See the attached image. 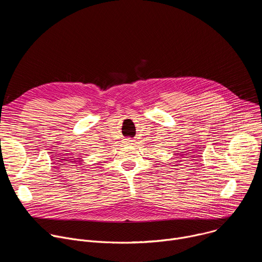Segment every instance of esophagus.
Returning a JSON list of instances; mask_svg holds the SVG:
<instances>
[{"instance_id": "esophagus-1", "label": "esophagus", "mask_w": 262, "mask_h": 262, "mask_svg": "<svg viewBox=\"0 0 262 262\" xmlns=\"http://www.w3.org/2000/svg\"><path fill=\"white\" fill-rule=\"evenodd\" d=\"M125 144H127V145H134V144H135V141H134V139H132V138H127V139H125Z\"/></svg>"}]
</instances>
